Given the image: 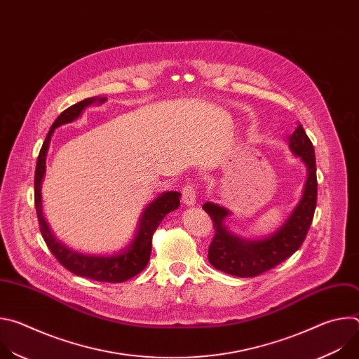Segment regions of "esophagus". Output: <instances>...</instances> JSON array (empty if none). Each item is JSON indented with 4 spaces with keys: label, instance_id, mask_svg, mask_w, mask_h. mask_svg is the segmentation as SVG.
<instances>
[{
    "label": "esophagus",
    "instance_id": "obj_1",
    "mask_svg": "<svg viewBox=\"0 0 359 359\" xmlns=\"http://www.w3.org/2000/svg\"><path fill=\"white\" fill-rule=\"evenodd\" d=\"M196 198H197V193H196V187L194 184H189L183 189V203L186 206H194L196 204Z\"/></svg>",
    "mask_w": 359,
    "mask_h": 359
}]
</instances>
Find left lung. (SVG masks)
I'll return each mask as SVG.
<instances>
[{"label": "left lung", "instance_id": "8db88e82", "mask_svg": "<svg viewBox=\"0 0 359 359\" xmlns=\"http://www.w3.org/2000/svg\"><path fill=\"white\" fill-rule=\"evenodd\" d=\"M287 142L292 155L305 165L306 180L301 198L276 231L262 238L241 237L226 226V219L231 216L229 209L212 201L203 204V210L212 217L216 229L209 247V262L215 269L236 277H255L287 260L301 247L313 223L317 204L316 153L301 123Z\"/></svg>", "mask_w": 359, "mask_h": 359}]
</instances>
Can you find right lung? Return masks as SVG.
<instances>
[{"label":"right lung","instance_id":"obj_1","mask_svg":"<svg viewBox=\"0 0 359 359\" xmlns=\"http://www.w3.org/2000/svg\"><path fill=\"white\" fill-rule=\"evenodd\" d=\"M107 97H86L78 104L72 105L67 111H64L57 121L50 126L45 142L41 147L39 156L36 161L35 169V209L39 222L41 234L57 260L71 273L90 278L95 281H107V283H122L126 281L136 274H139L146 266L150 259L151 252V237L153 233L156 231L162 220L173 210L180 206V196L179 191H163L153 198L147 206L143 209L142 215L139 216L136 233L130 243L125 245L122 250L114 254H86L69 248L67 244L61 243L50 230L49 224L45 220L43 210H42V182L46 173V155L55 129L62 125L71 123L81 118L83 111L90 105H102L105 104Z\"/></svg>","mask_w":359,"mask_h":359}]
</instances>
